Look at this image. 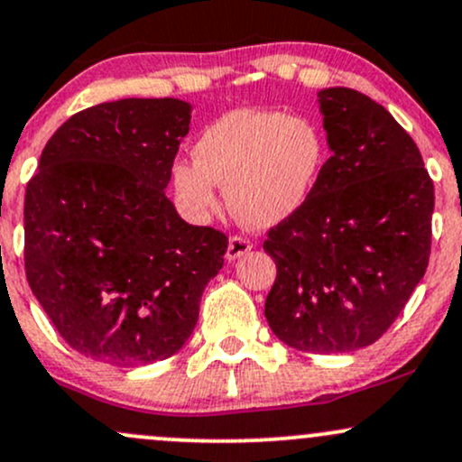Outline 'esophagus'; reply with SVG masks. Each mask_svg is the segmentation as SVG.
<instances>
[{
  "label": "esophagus",
  "instance_id": "34e87169",
  "mask_svg": "<svg viewBox=\"0 0 462 462\" xmlns=\"http://www.w3.org/2000/svg\"><path fill=\"white\" fill-rule=\"evenodd\" d=\"M252 247H254L252 241H249L247 236H230V241H227L226 258L227 261H236V258L245 256Z\"/></svg>",
  "mask_w": 462,
  "mask_h": 462
}]
</instances>
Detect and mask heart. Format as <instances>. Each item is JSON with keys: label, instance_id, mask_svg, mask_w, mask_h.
Masks as SVG:
<instances>
[{"label": "heart", "instance_id": "b5f03b06", "mask_svg": "<svg viewBox=\"0 0 462 462\" xmlns=\"http://www.w3.org/2000/svg\"><path fill=\"white\" fill-rule=\"evenodd\" d=\"M193 156L195 162L180 161L171 169L173 189L189 213H213L217 184L243 226L272 227L309 201L326 167V139L310 119L241 108L201 132Z\"/></svg>", "mask_w": 462, "mask_h": 462}]
</instances>
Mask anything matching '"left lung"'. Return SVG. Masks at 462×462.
I'll list each match as a JSON object with an SVG mask.
<instances>
[{
  "label": "left lung",
  "instance_id": "left-lung-1",
  "mask_svg": "<svg viewBox=\"0 0 462 462\" xmlns=\"http://www.w3.org/2000/svg\"><path fill=\"white\" fill-rule=\"evenodd\" d=\"M317 97L332 156L263 243L278 267L264 317L286 346L341 354L378 341L426 273L434 184L384 106L346 87Z\"/></svg>",
  "mask_w": 462,
  "mask_h": 462
}]
</instances>
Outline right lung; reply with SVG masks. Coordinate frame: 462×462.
I'll return each instance as SVG.
<instances>
[{
    "label": "right lung",
    "mask_w": 462,
    "mask_h": 462,
    "mask_svg": "<svg viewBox=\"0 0 462 462\" xmlns=\"http://www.w3.org/2000/svg\"><path fill=\"white\" fill-rule=\"evenodd\" d=\"M182 99H116L69 116L25 189V275L58 334L115 367L164 360L189 341L227 236L190 226L164 195Z\"/></svg>",
    "instance_id": "1"
}]
</instances>
